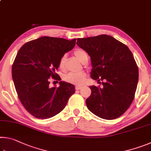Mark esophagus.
I'll return each instance as SVG.
<instances>
[{
  "mask_svg": "<svg viewBox=\"0 0 151 151\" xmlns=\"http://www.w3.org/2000/svg\"><path fill=\"white\" fill-rule=\"evenodd\" d=\"M75 88H76V90H80V89L82 88V86H76V87H75Z\"/></svg>",
  "mask_w": 151,
  "mask_h": 151,
  "instance_id": "1",
  "label": "esophagus"
}]
</instances>
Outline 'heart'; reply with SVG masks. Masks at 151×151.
I'll return each instance as SVG.
<instances>
[{
    "mask_svg": "<svg viewBox=\"0 0 151 151\" xmlns=\"http://www.w3.org/2000/svg\"><path fill=\"white\" fill-rule=\"evenodd\" d=\"M75 57L78 58V60L83 64H85L86 61H88V55L85 50L82 49H77L74 52ZM66 56L65 55H63L60 57L59 62H58V66L61 70H65L66 67ZM86 78V74L84 72H81L78 73H70L66 74L63 76V80L66 83L73 84L75 85H81L84 83Z\"/></svg>",
    "mask_w": 151,
    "mask_h": 151,
    "instance_id": "obj_1",
    "label": "heart"
}]
</instances>
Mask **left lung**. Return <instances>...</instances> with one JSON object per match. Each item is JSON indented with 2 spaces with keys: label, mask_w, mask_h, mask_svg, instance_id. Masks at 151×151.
<instances>
[{
  "label": "left lung",
  "mask_w": 151,
  "mask_h": 151,
  "mask_svg": "<svg viewBox=\"0 0 151 151\" xmlns=\"http://www.w3.org/2000/svg\"><path fill=\"white\" fill-rule=\"evenodd\" d=\"M76 44L91 57V78L104 81L102 88L89 87L88 109L103 119L121 116L133 101L139 81V69L131 51L106 35L77 39Z\"/></svg>",
  "instance_id": "left-lung-1"
}]
</instances>
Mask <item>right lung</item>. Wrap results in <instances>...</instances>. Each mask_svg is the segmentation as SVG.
I'll use <instances>...</instances> for the list:
<instances>
[{
  "instance_id": "right-lung-1",
  "label": "right lung",
  "mask_w": 151,
  "mask_h": 151,
  "mask_svg": "<svg viewBox=\"0 0 151 151\" xmlns=\"http://www.w3.org/2000/svg\"><path fill=\"white\" fill-rule=\"evenodd\" d=\"M76 39L42 37L20 48L12 66V76L19 100L32 116L47 119L59 113L75 93L72 84L59 82L49 86V78L61 80L55 73L60 57L75 47Z\"/></svg>"
}]
</instances>
